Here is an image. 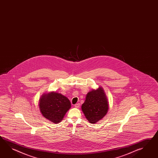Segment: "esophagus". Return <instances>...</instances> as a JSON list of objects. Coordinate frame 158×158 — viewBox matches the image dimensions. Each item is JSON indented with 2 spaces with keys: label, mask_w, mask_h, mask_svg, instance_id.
<instances>
[{
  "label": "esophagus",
  "mask_w": 158,
  "mask_h": 158,
  "mask_svg": "<svg viewBox=\"0 0 158 158\" xmlns=\"http://www.w3.org/2000/svg\"><path fill=\"white\" fill-rule=\"evenodd\" d=\"M74 106H75V107L78 108L80 107V104L79 103H77V104H75Z\"/></svg>",
  "instance_id": "1"
}]
</instances>
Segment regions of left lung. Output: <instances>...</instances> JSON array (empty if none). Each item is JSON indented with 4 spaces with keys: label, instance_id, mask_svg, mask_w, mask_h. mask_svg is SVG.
Instances as JSON below:
<instances>
[{
    "label": "left lung",
    "instance_id": "1",
    "mask_svg": "<svg viewBox=\"0 0 158 158\" xmlns=\"http://www.w3.org/2000/svg\"><path fill=\"white\" fill-rule=\"evenodd\" d=\"M108 102L106 94L101 87L93 89L87 94L81 110L89 123H96L107 113Z\"/></svg>",
    "mask_w": 158,
    "mask_h": 158
}]
</instances>
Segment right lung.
Listing matches in <instances>:
<instances>
[{
    "instance_id": "1",
    "label": "right lung",
    "mask_w": 158,
    "mask_h": 158,
    "mask_svg": "<svg viewBox=\"0 0 158 158\" xmlns=\"http://www.w3.org/2000/svg\"><path fill=\"white\" fill-rule=\"evenodd\" d=\"M39 106L42 115L53 123L60 122L71 106L67 97L56 92L44 94Z\"/></svg>"
}]
</instances>
